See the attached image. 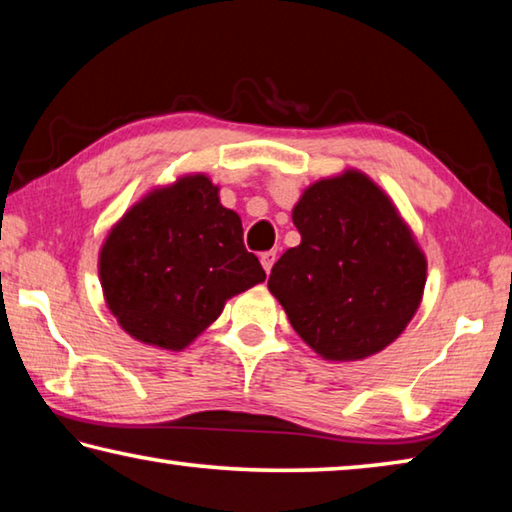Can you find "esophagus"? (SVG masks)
I'll list each match as a JSON object with an SVG mask.
<instances>
[{"label":"esophagus","mask_w":512,"mask_h":512,"mask_svg":"<svg viewBox=\"0 0 512 512\" xmlns=\"http://www.w3.org/2000/svg\"><path fill=\"white\" fill-rule=\"evenodd\" d=\"M275 250H268V253H262L259 255V262H262V268L266 271V275L271 273V268H273V264H275Z\"/></svg>","instance_id":"1"}]
</instances>
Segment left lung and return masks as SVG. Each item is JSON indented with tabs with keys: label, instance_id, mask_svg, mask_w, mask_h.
<instances>
[{
	"label": "left lung",
	"instance_id": "obj_1",
	"mask_svg": "<svg viewBox=\"0 0 512 512\" xmlns=\"http://www.w3.org/2000/svg\"><path fill=\"white\" fill-rule=\"evenodd\" d=\"M300 244L268 291L318 357L361 361L388 348L418 311L427 257L409 223L359 169L311 183L291 212Z\"/></svg>",
	"mask_w": 512,
	"mask_h": 512
}]
</instances>
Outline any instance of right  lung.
Returning <instances> with one entry per match:
<instances>
[{"instance_id":"obj_1","label":"right lung","mask_w":512,"mask_h":512,"mask_svg":"<svg viewBox=\"0 0 512 512\" xmlns=\"http://www.w3.org/2000/svg\"><path fill=\"white\" fill-rule=\"evenodd\" d=\"M237 212L205 173L146 192L112 225L99 250L103 300L128 336L180 352L225 302L266 280L244 248Z\"/></svg>"}]
</instances>
